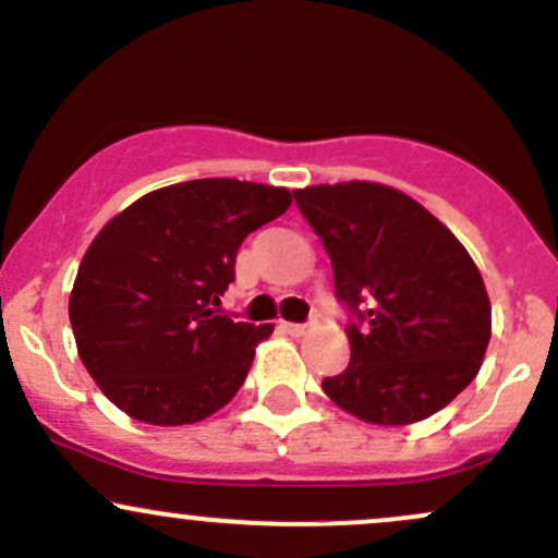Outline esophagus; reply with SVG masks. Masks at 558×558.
Masks as SVG:
<instances>
[{
  "label": "esophagus",
  "instance_id": "obj_1",
  "mask_svg": "<svg viewBox=\"0 0 558 558\" xmlns=\"http://www.w3.org/2000/svg\"><path fill=\"white\" fill-rule=\"evenodd\" d=\"M280 328H283L286 332H288V336H304V332H306V328H310V325H299V323H283V325H280Z\"/></svg>",
  "mask_w": 558,
  "mask_h": 558
}]
</instances>
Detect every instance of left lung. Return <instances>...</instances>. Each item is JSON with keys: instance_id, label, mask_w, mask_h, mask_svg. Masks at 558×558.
Wrapping results in <instances>:
<instances>
[{"instance_id": "1", "label": "left lung", "mask_w": 558, "mask_h": 558, "mask_svg": "<svg viewBox=\"0 0 558 558\" xmlns=\"http://www.w3.org/2000/svg\"><path fill=\"white\" fill-rule=\"evenodd\" d=\"M323 239L336 296L360 317L351 360L323 390L369 425L427 420L475 380L490 299L462 241L420 202L373 181L293 191Z\"/></svg>"}]
</instances>
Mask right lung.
Returning a JSON list of instances; mask_svg holds the SVG:
<instances>
[{
  "mask_svg": "<svg viewBox=\"0 0 558 558\" xmlns=\"http://www.w3.org/2000/svg\"><path fill=\"white\" fill-rule=\"evenodd\" d=\"M288 207V189L202 178L149 191L96 233L68 312L81 362L120 412L194 425L239 393L272 325L215 306L241 241Z\"/></svg>",
  "mask_w": 558,
  "mask_h": 558,
  "instance_id": "right-lung-1",
  "label": "right lung"
}]
</instances>
